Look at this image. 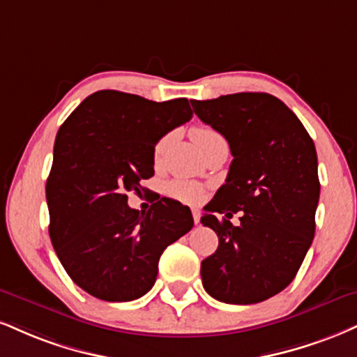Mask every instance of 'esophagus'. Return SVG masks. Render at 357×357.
<instances>
[{
	"label": "esophagus",
	"mask_w": 357,
	"mask_h": 357,
	"mask_svg": "<svg viewBox=\"0 0 357 357\" xmlns=\"http://www.w3.org/2000/svg\"><path fill=\"white\" fill-rule=\"evenodd\" d=\"M191 213H192V220H195L196 225H199V221H201V213H199V209L192 208Z\"/></svg>",
	"instance_id": "1"
}]
</instances>
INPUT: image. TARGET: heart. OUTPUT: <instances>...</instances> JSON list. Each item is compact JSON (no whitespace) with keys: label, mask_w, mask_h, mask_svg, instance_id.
I'll list each match as a JSON object with an SVG mask.
<instances>
[{"label":"heart","mask_w":357,"mask_h":357,"mask_svg":"<svg viewBox=\"0 0 357 357\" xmlns=\"http://www.w3.org/2000/svg\"><path fill=\"white\" fill-rule=\"evenodd\" d=\"M191 137L203 153L209 146L218 143V141H225V137L220 132L211 126H206V124H196V126H192ZM167 143H169V136H162L158 141L156 146H154V160H161V156L165 154L167 148ZM167 195L174 197V199L183 201V203H197V201L203 199L204 190L201 184L192 181H173L167 184Z\"/></svg>","instance_id":"1"}]
</instances>
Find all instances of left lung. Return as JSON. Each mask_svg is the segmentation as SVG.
<instances>
[{
    "label": "left lung",
    "instance_id": "1",
    "mask_svg": "<svg viewBox=\"0 0 357 357\" xmlns=\"http://www.w3.org/2000/svg\"><path fill=\"white\" fill-rule=\"evenodd\" d=\"M201 121L229 143L226 183L204 206L203 226L220 238L201 263L206 293L227 304H255L291 284L316 231L317 154L298 116L268 93L191 101ZM243 211L233 227L229 218ZM226 213L228 220H217Z\"/></svg>",
    "mask_w": 357,
    "mask_h": 357
}]
</instances>
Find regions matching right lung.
<instances>
[{"mask_svg": "<svg viewBox=\"0 0 357 357\" xmlns=\"http://www.w3.org/2000/svg\"><path fill=\"white\" fill-rule=\"evenodd\" d=\"M192 118L186 98L149 101L102 89L61 124L46 181L50 238L68 276L109 303L151 289L158 263L171 243L191 231L192 214L161 197L148 211L128 206L154 174V144Z\"/></svg>", "mask_w": 357, "mask_h": 357, "instance_id": "right-lung-1", "label": "right lung"}]
</instances>
